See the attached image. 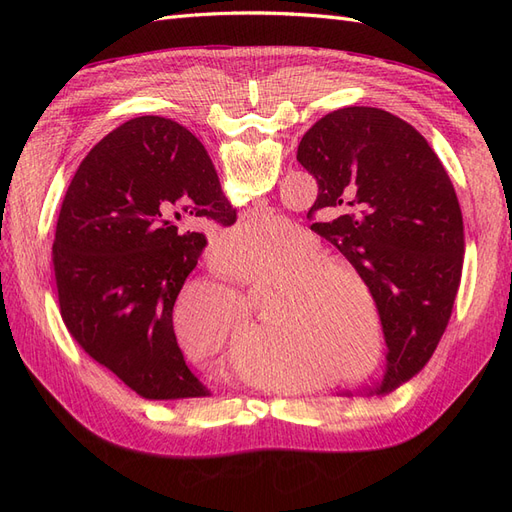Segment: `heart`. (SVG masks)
Here are the masks:
<instances>
[{"instance_id":"b5f03b06","label":"heart","mask_w":512,"mask_h":512,"mask_svg":"<svg viewBox=\"0 0 512 512\" xmlns=\"http://www.w3.org/2000/svg\"><path fill=\"white\" fill-rule=\"evenodd\" d=\"M284 228L280 215L254 213L232 230L230 241L256 250ZM327 256L312 232L288 228L265 252L232 254L226 267L241 284L271 290L245 346L252 361L294 376H320V384H348L369 376L382 359V309L359 267ZM245 322L241 299L218 284L190 286L173 309L181 344L205 356L235 346Z\"/></svg>"}]
</instances>
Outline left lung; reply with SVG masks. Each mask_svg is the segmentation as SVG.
Returning a JSON list of instances; mask_svg holds the SVG:
<instances>
[{
	"instance_id": "1",
	"label": "left lung",
	"mask_w": 512,
	"mask_h": 512,
	"mask_svg": "<svg viewBox=\"0 0 512 512\" xmlns=\"http://www.w3.org/2000/svg\"><path fill=\"white\" fill-rule=\"evenodd\" d=\"M318 183L312 230L374 284L389 346L378 393L414 378L438 348L461 282L466 237L451 179L425 136L382 108L318 119L297 151Z\"/></svg>"
}]
</instances>
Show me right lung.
Returning <instances> with one entry per match:
<instances>
[{
    "instance_id": "obj_1",
    "label": "right lung",
    "mask_w": 512,
    "mask_h": 512,
    "mask_svg": "<svg viewBox=\"0 0 512 512\" xmlns=\"http://www.w3.org/2000/svg\"><path fill=\"white\" fill-rule=\"evenodd\" d=\"M188 215L237 222L203 143L147 115L87 153L57 218L53 269L64 324L91 359L153 401L209 395L173 329L177 294L207 245L203 232H179Z\"/></svg>"
}]
</instances>
